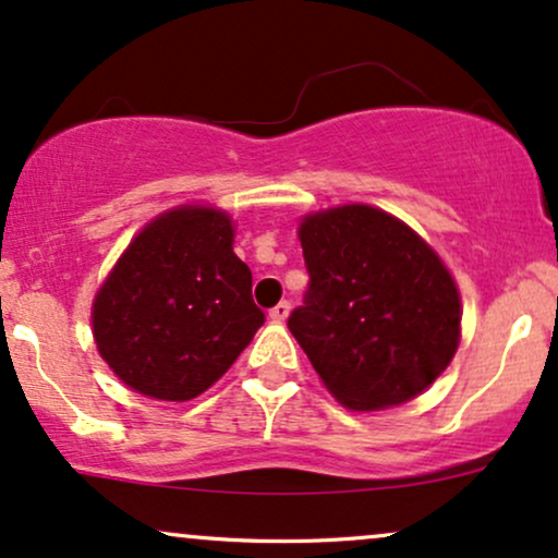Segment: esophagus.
<instances>
[{
  "mask_svg": "<svg viewBox=\"0 0 558 558\" xmlns=\"http://www.w3.org/2000/svg\"><path fill=\"white\" fill-rule=\"evenodd\" d=\"M287 316H290V303H279L268 311V318H271L274 324H284Z\"/></svg>",
  "mask_w": 558,
  "mask_h": 558,
  "instance_id": "1",
  "label": "esophagus"
}]
</instances>
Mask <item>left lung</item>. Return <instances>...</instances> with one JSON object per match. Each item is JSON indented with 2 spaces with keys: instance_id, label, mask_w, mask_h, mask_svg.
I'll list each match as a JSON object with an SVG mask.
<instances>
[{
  "instance_id": "obj_1",
  "label": "left lung",
  "mask_w": 558,
  "mask_h": 558,
  "mask_svg": "<svg viewBox=\"0 0 558 558\" xmlns=\"http://www.w3.org/2000/svg\"><path fill=\"white\" fill-rule=\"evenodd\" d=\"M311 290L287 326L320 384L347 410L399 408L449 368L462 300L441 255L368 203L300 219Z\"/></svg>"
}]
</instances>
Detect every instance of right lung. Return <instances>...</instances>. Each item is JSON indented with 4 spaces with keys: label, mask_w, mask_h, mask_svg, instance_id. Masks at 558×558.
Returning <instances> with one entry per match:
<instances>
[{
    "label": "right lung",
    "mask_w": 558,
    "mask_h": 558,
    "mask_svg": "<svg viewBox=\"0 0 558 558\" xmlns=\"http://www.w3.org/2000/svg\"><path fill=\"white\" fill-rule=\"evenodd\" d=\"M234 221L211 203H180L130 240L90 305L98 355L135 395L187 402L253 342L264 311L234 255Z\"/></svg>",
    "instance_id": "1"
}]
</instances>
